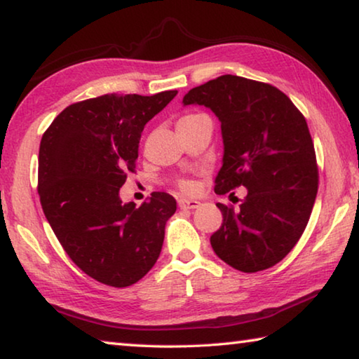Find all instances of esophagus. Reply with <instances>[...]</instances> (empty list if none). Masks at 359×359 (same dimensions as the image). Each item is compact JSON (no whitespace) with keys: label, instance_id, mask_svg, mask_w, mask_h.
Returning a JSON list of instances; mask_svg holds the SVG:
<instances>
[{"label":"esophagus","instance_id":"1","mask_svg":"<svg viewBox=\"0 0 359 359\" xmlns=\"http://www.w3.org/2000/svg\"><path fill=\"white\" fill-rule=\"evenodd\" d=\"M201 205V203L196 201V199H185V198H180L179 199V208L180 209H196Z\"/></svg>","mask_w":359,"mask_h":359}]
</instances>
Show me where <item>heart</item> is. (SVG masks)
Instances as JSON below:
<instances>
[{
    "label": "heart",
    "mask_w": 359,
    "mask_h": 359,
    "mask_svg": "<svg viewBox=\"0 0 359 359\" xmlns=\"http://www.w3.org/2000/svg\"><path fill=\"white\" fill-rule=\"evenodd\" d=\"M193 117H196V115H185V117H182V118L179 120V123H182V121L190 120V118H193ZM179 187H180L184 191H191V190H193V182H191V180H180Z\"/></svg>",
    "instance_id": "b5f03b06"
}]
</instances>
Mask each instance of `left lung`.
<instances>
[{
    "mask_svg": "<svg viewBox=\"0 0 359 359\" xmlns=\"http://www.w3.org/2000/svg\"><path fill=\"white\" fill-rule=\"evenodd\" d=\"M184 104L209 107L222 123L215 193L247 188L238 209L217 204L223 223L210 236L212 248L242 272L272 267L297 244L317 198L318 166L306 118L271 83L231 74L191 88Z\"/></svg>",
    "mask_w": 359,
    "mask_h": 359,
    "instance_id": "obj_1",
    "label": "left lung"
}]
</instances>
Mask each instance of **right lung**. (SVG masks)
<instances>
[{"label":"right lung","instance_id":"add662e5","mask_svg":"<svg viewBox=\"0 0 359 359\" xmlns=\"http://www.w3.org/2000/svg\"><path fill=\"white\" fill-rule=\"evenodd\" d=\"M177 95H102L60 112L41 139L38 193L47 222L77 267L109 287L136 283L160 257L177 203L154 191L136 208L120 187L136 171L145 123Z\"/></svg>","mask_w":359,"mask_h":359}]
</instances>
